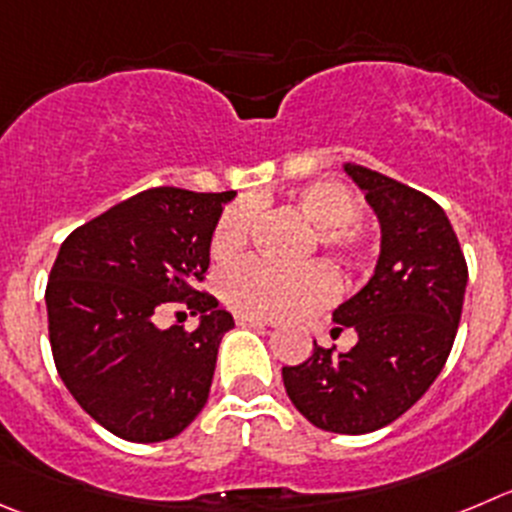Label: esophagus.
<instances>
[{"label":"esophagus","instance_id":"1","mask_svg":"<svg viewBox=\"0 0 512 512\" xmlns=\"http://www.w3.org/2000/svg\"><path fill=\"white\" fill-rule=\"evenodd\" d=\"M234 321H237V326H242V328H267V326H272L270 321H265V318H255V315H237Z\"/></svg>","mask_w":512,"mask_h":512}]
</instances>
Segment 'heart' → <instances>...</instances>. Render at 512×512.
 Returning a JSON list of instances; mask_svg holds the SVG:
<instances>
[{"mask_svg":"<svg viewBox=\"0 0 512 512\" xmlns=\"http://www.w3.org/2000/svg\"><path fill=\"white\" fill-rule=\"evenodd\" d=\"M298 212L315 227V242L338 265L353 267L361 262L366 240L356 219L361 202L356 191L336 179H315L293 194ZM255 224V204L234 202L219 214L212 232L214 260L229 262L240 257ZM224 303L242 315L255 318H295L326 305L336 293V280L321 262L300 267H278L262 260H247L219 280Z\"/></svg>","mask_w":512,"mask_h":512,"instance_id":"heart-1","label":"heart"}]
</instances>
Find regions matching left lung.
<instances>
[{
    "label": "left lung",
    "instance_id": "left-lung-1",
    "mask_svg": "<svg viewBox=\"0 0 512 512\" xmlns=\"http://www.w3.org/2000/svg\"><path fill=\"white\" fill-rule=\"evenodd\" d=\"M381 229L369 283L333 310V336L353 328L346 353L321 348L285 366L283 384L318 429L366 434L412 409L450 356L467 288V262L434 199L366 166L343 164Z\"/></svg>",
    "mask_w": 512,
    "mask_h": 512
}]
</instances>
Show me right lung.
<instances>
[{
	"mask_svg": "<svg viewBox=\"0 0 512 512\" xmlns=\"http://www.w3.org/2000/svg\"><path fill=\"white\" fill-rule=\"evenodd\" d=\"M234 191L156 186L75 229L45 290L57 374L73 399L128 442L184 432L209 399L219 341L234 318L197 290L212 232ZM164 304L200 318L191 334L159 329Z\"/></svg>",
	"mask_w": 512,
	"mask_h": 512,
	"instance_id": "obj_1",
	"label": "right lung"
}]
</instances>
